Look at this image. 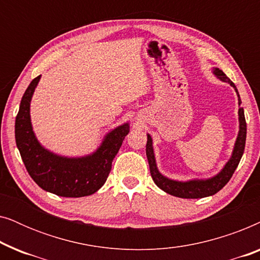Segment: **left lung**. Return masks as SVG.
Instances as JSON below:
<instances>
[{
	"mask_svg": "<svg viewBox=\"0 0 260 260\" xmlns=\"http://www.w3.org/2000/svg\"><path fill=\"white\" fill-rule=\"evenodd\" d=\"M214 74L219 78L220 80L226 81V83L232 85V86L236 88L238 93L236 85L233 84V81L231 80L221 70L215 69ZM238 97H239L238 101H239V106H240L241 99H240L239 93H238ZM239 123H240L239 135H238L236 145H234L232 157H231L230 161L226 163V166L223 167V169L218 174V175L208 180H193V181H188V182H177V181L169 180L163 175H161V174L158 173L157 167H156V163H155V156H154V150H152L151 137L148 135L147 157H148L149 167H150L151 177L152 180H154V182L156 183V186L161 188V189L163 191H166V193L174 195V197H177V198H182V199L206 198V197H209V195H214L215 193H218V191L221 189V188H223V186H225V184L231 180L234 170L237 169L238 165H239L241 156L244 154L245 142H246V120H245L243 108H239Z\"/></svg>",
	"mask_w": 260,
	"mask_h": 260,
	"instance_id": "1",
	"label": "left lung"
}]
</instances>
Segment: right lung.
Here are the masks:
<instances>
[{
    "mask_svg": "<svg viewBox=\"0 0 260 260\" xmlns=\"http://www.w3.org/2000/svg\"><path fill=\"white\" fill-rule=\"evenodd\" d=\"M40 80L34 78L24 92L15 119V141L28 174L39 187L65 198L87 197L105 183L112 161L124 138L129 134V124L111 131L94 154L81 158H67L54 155L39 144L31 129L29 104Z\"/></svg>",
    "mask_w": 260,
    "mask_h": 260,
    "instance_id": "obj_1",
    "label": "right lung"
}]
</instances>
